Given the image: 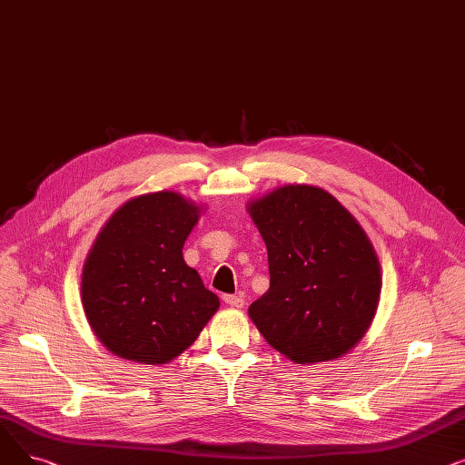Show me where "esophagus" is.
I'll return each instance as SVG.
<instances>
[{
	"label": "esophagus",
	"instance_id": "obj_1",
	"mask_svg": "<svg viewBox=\"0 0 465 465\" xmlns=\"http://www.w3.org/2000/svg\"><path fill=\"white\" fill-rule=\"evenodd\" d=\"M223 300H224V303H228V305L233 307V309H241L242 305H245V300H242L241 296H230V294H226Z\"/></svg>",
	"mask_w": 465,
	"mask_h": 465
}]
</instances>
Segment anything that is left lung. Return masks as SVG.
Segmentation results:
<instances>
[{"mask_svg": "<svg viewBox=\"0 0 465 465\" xmlns=\"http://www.w3.org/2000/svg\"><path fill=\"white\" fill-rule=\"evenodd\" d=\"M267 247L270 290L249 307L267 343L296 363L349 352L368 331L381 267L356 218L331 193L288 184L251 203Z\"/></svg>", "mask_w": 465, "mask_h": 465, "instance_id": "left-lung-1", "label": "left lung"}]
</instances>
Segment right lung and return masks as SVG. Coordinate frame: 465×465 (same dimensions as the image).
Returning a JSON list of instances; mask_svg holds the SVG:
<instances>
[{
    "mask_svg": "<svg viewBox=\"0 0 465 465\" xmlns=\"http://www.w3.org/2000/svg\"><path fill=\"white\" fill-rule=\"evenodd\" d=\"M198 216L175 192L144 193L97 235L83 270V305L94 333L116 356L167 363L216 312V294L183 258Z\"/></svg>",
    "mask_w": 465,
    "mask_h": 465,
    "instance_id": "obj_1",
    "label": "right lung"
}]
</instances>
